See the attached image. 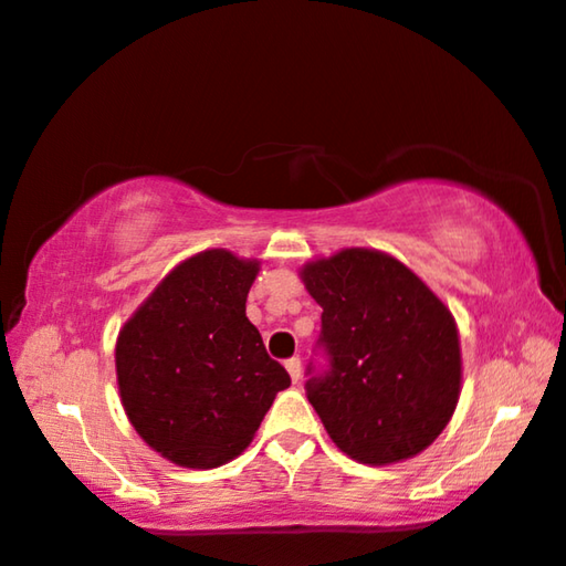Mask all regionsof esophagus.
Instances as JSON below:
<instances>
[{
  "label": "esophagus",
  "mask_w": 566,
  "mask_h": 566,
  "mask_svg": "<svg viewBox=\"0 0 566 566\" xmlns=\"http://www.w3.org/2000/svg\"><path fill=\"white\" fill-rule=\"evenodd\" d=\"M284 366H286V371H290L292 381H297V379H300V369H302L300 356H292V359H286V361H284Z\"/></svg>",
  "instance_id": "34e87169"
}]
</instances>
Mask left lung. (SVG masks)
Here are the masks:
<instances>
[{
    "mask_svg": "<svg viewBox=\"0 0 566 566\" xmlns=\"http://www.w3.org/2000/svg\"><path fill=\"white\" fill-rule=\"evenodd\" d=\"M323 307L305 392L325 431L361 464H392L433 443L461 385L457 323L400 261L346 249L302 269Z\"/></svg>",
    "mask_w": 566,
    "mask_h": 566,
    "instance_id": "left-lung-1",
    "label": "left lung"
}]
</instances>
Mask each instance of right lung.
Listing matches in <instances>:
<instances>
[{
  "label": "right lung",
  "instance_id": "obj_1",
  "mask_svg": "<svg viewBox=\"0 0 566 566\" xmlns=\"http://www.w3.org/2000/svg\"><path fill=\"white\" fill-rule=\"evenodd\" d=\"M256 261L205 251L179 264L115 346L123 408L150 449L181 467L226 464L251 443L290 374L245 317Z\"/></svg>",
  "mask_w": 566,
  "mask_h": 566
}]
</instances>
